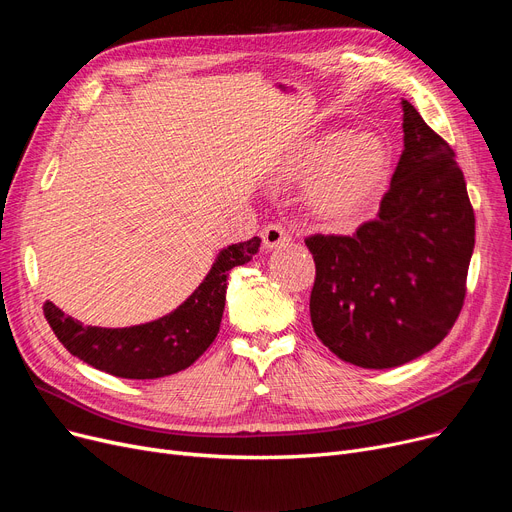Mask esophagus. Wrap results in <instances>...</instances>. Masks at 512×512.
<instances>
[{
	"label": "esophagus",
	"mask_w": 512,
	"mask_h": 512,
	"mask_svg": "<svg viewBox=\"0 0 512 512\" xmlns=\"http://www.w3.org/2000/svg\"><path fill=\"white\" fill-rule=\"evenodd\" d=\"M261 240L263 245L267 249H280V247H286L290 242V234L286 232L284 226L280 224H267L263 230H261Z\"/></svg>",
	"instance_id": "34e87169"
}]
</instances>
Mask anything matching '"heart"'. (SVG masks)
Segmentation results:
<instances>
[{"mask_svg":"<svg viewBox=\"0 0 512 512\" xmlns=\"http://www.w3.org/2000/svg\"><path fill=\"white\" fill-rule=\"evenodd\" d=\"M297 174L317 172L309 184L311 207L330 220L346 222L380 193L390 174V149L373 132H328L294 159Z\"/></svg>","mask_w":512,"mask_h":512,"instance_id":"1","label":"heart"}]
</instances>
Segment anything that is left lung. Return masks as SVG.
<instances>
[{"label": "left lung", "mask_w": 512, "mask_h": 512, "mask_svg": "<svg viewBox=\"0 0 512 512\" xmlns=\"http://www.w3.org/2000/svg\"><path fill=\"white\" fill-rule=\"evenodd\" d=\"M405 149L378 218L353 236L311 234L317 338L351 365L390 369L438 346L459 319L475 213L452 147L402 101Z\"/></svg>", "instance_id": "left-lung-1"}]
</instances>
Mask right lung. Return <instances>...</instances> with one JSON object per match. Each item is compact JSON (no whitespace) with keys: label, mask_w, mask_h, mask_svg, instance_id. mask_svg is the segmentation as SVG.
Here are the masks:
<instances>
[{"label":"right lung","mask_w":512,"mask_h":512,"mask_svg":"<svg viewBox=\"0 0 512 512\" xmlns=\"http://www.w3.org/2000/svg\"><path fill=\"white\" fill-rule=\"evenodd\" d=\"M261 238L224 249L201 286L170 315L132 328L83 326L53 303L43 305L49 328L68 353L91 367L126 380H155L191 367L220 332L226 278L259 249Z\"/></svg>","instance_id":"obj_1"}]
</instances>
